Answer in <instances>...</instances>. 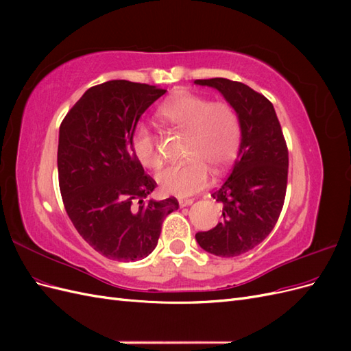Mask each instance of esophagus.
Instances as JSON below:
<instances>
[{
    "label": "esophagus",
    "mask_w": 351,
    "mask_h": 351,
    "mask_svg": "<svg viewBox=\"0 0 351 351\" xmlns=\"http://www.w3.org/2000/svg\"><path fill=\"white\" fill-rule=\"evenodd\" d=\"M193 204V199H178V205L184 208V206H190Z\"/></svg>",
    "instance_id": "34e87169"
}]
</instances>
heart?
Wrapping results in <instances>:
<instances>
[{"instance_id": "b5f03b06", "label": "heart", "mask_w": 351, "mask_h": 351, "mask_svg": "<svg viewBox=\"0 0 351 351\" xmlns=\"http://www.w3.org/2000/svg\"><path fill=\"white\" fill-rule=\"evenodd\" d=\"M164 124L186 133L189 161L168 165L156 174V182L165 193L189 196L204 189L210 176L226 171L234 159L241 136L236 110L227 102H210L200 95L183 92L169 98L158 110ZM133 152L146 168L161 164L156 136L145 125L133 134Z\"/></svg>"}]
</instances>
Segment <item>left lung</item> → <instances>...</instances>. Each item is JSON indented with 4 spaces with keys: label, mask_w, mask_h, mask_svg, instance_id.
<instances>
[{
    "label": "left lung",
    "mask_w": 351,
    "mask_h": 351,
    "mask_svg": "<svg viewBox=\"0 0 351 351\" xmlns=\"http://www.w3.org/2000/svg\"><path fill=\"white\" fill-rule=\"evenodd\" d=\"M195 84L217 89L236 110L240 147L230 176L212 196L222 205V219L196 234L199 246L219 258H234L268 237L284 205L289 152L274 105L247 84L215 77Z\"/></svg>",
    "instance_id": "left-lung-1"
}]
</instances>
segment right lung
Returning <instances> with one entry per match:
<instances>
[{
  "label": "right lung",
  "mask_w": 351,
  "mask_h": 351,
  "mask_svg": "<svg viewBox=\"0 0 351 351\" xmlns=\"http://www.w3.org/2000/svg\"><path fill=\"white\" fill-rule=\"evenodd\" d=\"M167 90L129 80L93 86L60 125L58 180L67 215L90 246L112 261L154 252L174 197L146 200L156 183L133 152L142 114Z\"/></svg>",
  "instance_id": "add662e5"
}]
</instances>
